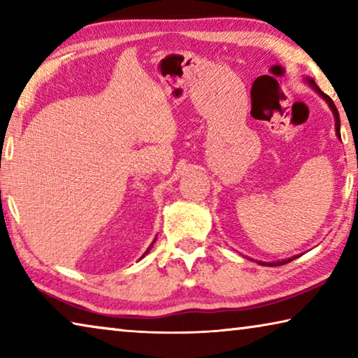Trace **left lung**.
Listing matches in <instances>:
<instances>
[{
  "instance_id": "left-lung-1",
  "label": "left lung",
  "mask_w": 358,
  "mask_h": 358,
  "mask_svg": "<svg viewBox=\"0 0 358 358\" xmlns=\"http://www.w3.org/2000/svg\"><path fill=\"white\" fill-rule=\"evenodd\" d=\"M306 82L311 85V87L316 90V92L322 96V98L327 101V104H329V107L331 108V112H333V117H335V129H336V136L341 138V134H339V113H338V110H336V106L333 104V101L329 98V96L327 94H324L322 92H320L319 90V87L316 85V82L313 80V78H306ZM294 259H296V256H294V257H289V259H284V260H278V262H268V264H265V262H260L262 265H270V266H276V265H284V264H287V262H290V260H294Z\"/></svg>"
}]
</instances>
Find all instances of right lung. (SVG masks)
Masks as SVG:
<instances>
[{
	"label": "right lung",
	"instance_id": "right-lung-1",
	"mask_svg": "<svg viewBox=\"0 0 358 358\" xmlns=\"http://www.w3.org/2000/svg\"><path fill=\"white\" fill-rule=\"evenodd\" d=\"M155 241H156V240H155ZM155 241H153V243H155ZM153 243H151V245H150V248H148V250H147V251H145V254H147V252H148V251L151 250V246H153ZM145 254H143V256H145Z\"/></svg>",
	"mask_w": 358,
	"mask_h": 358
}]
</instances>
